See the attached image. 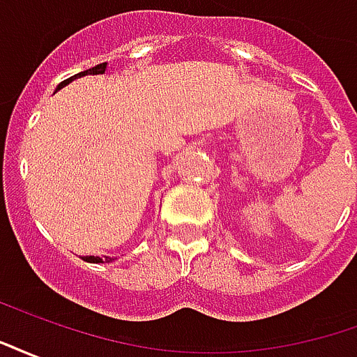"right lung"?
Segmentation results:
<instances>
[{
    "label": "right lung",
    "mask_w": 357,
    "mask_h": 357,
    "mask_svg": "<svg viewBox=\"0 0 357 357\" xmlns=\"http://www.w3.org/2000/svg\"><path fill=\"white\" fill-rule=\"evenodd\" d=\"M105 68H107V65H105V63H101V65L93 66V68H89V70H84V73L76 74V76H73V78H68V80L61 82L57 89H61V88H63V86H66V84H68V82H73L74 78H80V76H86V74H102V73H105ZM84 260H86V262H93V264L110 262V258H99V256H86Z\"/></svg>",
    "instance_id": "obj_1"
}]
</instances>
